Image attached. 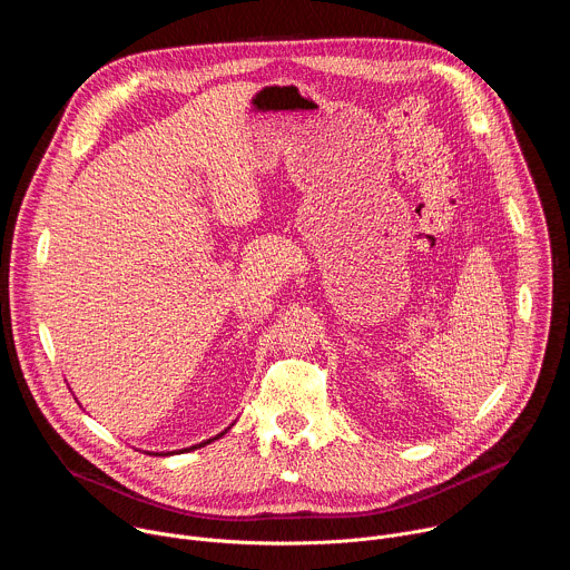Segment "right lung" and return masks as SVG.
Returning a JSON list of instances; mask_svg holds the SVG:
<instances>
[{
    "label": "right lung",
    "mask_w": 570,
    "mask_h": 570,
    "mask_svg": "<svg viewBox=\"0 0 570 570\" xmlns=\"http://www.w3.org/2000/svg\"><path fill=\"white\" fill-rule=\"evenodd\" d=\"M218 438H223V433L220 435H216V438H212V440H207V442H200V444H196V446H189V449H183V451H191V449H200V446H205V444H209V442H214V440H218ZM180 451V453H183ZM176 453V451H174ZM159 455H171V453H159Z\"/></svg>",
    "instance_id": "right-lung-1"
}]
</instances>
